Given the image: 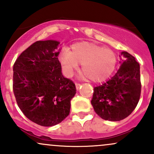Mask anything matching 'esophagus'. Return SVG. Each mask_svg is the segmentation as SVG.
<instances>
[{
    "instance_id": "obj_1",
    "label": "esophagus",
    "mask_w": 154,
    "mask_h": 154,
    "mask_svg": "<svg viewBox=\"0 0 154 154\" xmlns=\"http://www.w3.org/2000/svg\"><path fill=\"white\" fill-rule=\"evenodd\" d=\"M75 85H76V88H77V90H79V88H80V86H81V84L76 82L75 83Z\"/></svg>"
}]
</instances>
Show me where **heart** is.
Returning a JSON list of instances; mask_svg holds the SVG:
<instances>
[{
	"label": "heart",
	"mask_w": 154,
	"mask_h": 154,
	"mask_svg": "<svg viewBox=\"0 0 154 154\" xmlns=\"http://www.w3.org/2000/svg\"><path fill=\"white\" fill-rule=\"evenodd\" d=\"M61 62L68 74H71L80 63L82 72L81 78H89L94 82H100L106 80L113 73L116 64V56L110 49L82 42L75 44L71 51L63 50Z\"/></svg>",
	"instance_id": "heart-1"
}]
</instances>
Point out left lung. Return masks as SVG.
<instances>
[{
	"mask_svg": "<svg viewBox=\"0 0 154 154\" xmlns=\"http://www.w3.org/2000/svg\"><path fill=\"white\" fill-rule=\"evenodd\" d=\"M119 69L107 82L94 88L91 104L102 119L120 121L135 110L141 93L140 65L126 51L121 53Z\"/></svg>",
	"mask_w": 154,
	"mask_h": 154,
	"instance_id": "obj_1",
	"label": "left lung"
}]
</instances>
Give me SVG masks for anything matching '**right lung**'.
Here are the masks:
<instances>
[{
    "mask_svg": "<svg viewBox=\"0 0 154 154\" xmlns=\"http://www.w3.org/2000/svg\"><path fill=\"white\" fill-rule=\"evenodd\" d=\"M59 42L37 41L14 64L13 91L19 109L39 125H58L69 114L75 85L61 73L56 52Z\"/></svg>",
    "mask_w": 154,
    "mask_h": 154,
    "instance_id": "obj_1",
    "label": "right lung"
}]
</instances>
